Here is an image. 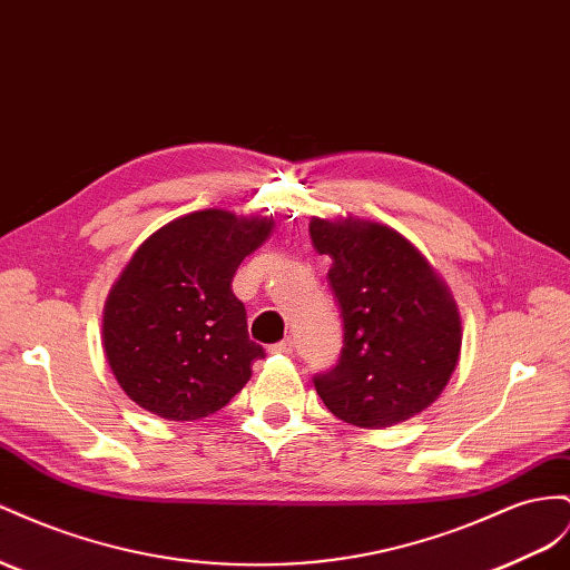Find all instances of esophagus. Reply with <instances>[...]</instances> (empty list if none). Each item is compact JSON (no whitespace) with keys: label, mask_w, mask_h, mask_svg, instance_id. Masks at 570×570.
Returning a JSON list of instances; mask_svg holds the SVG:
<instances>
[{"label":"esophagus","mask_w":570,"mask_h":570,"mask_svg":"<svg viewBox=\"0 0 570 570\" xmlns=\"http://www.w3.org/2000/svg\"><path fill=\"white\" fill-rule=\"evenodd\" d=\"M292 347H295V343H292V337H285V341L271 345V352H275V355H289Z\"/></svg>","instance_id":"34e87169"}]
</instances>
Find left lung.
Returning a JSON list of instances; mask_svg holds the SVG:
<instances>
[{
    "label": "left lung",
    "mask_w": 570,
    "mask_h": 570,
    "mask_svg": "<svg viewBox=\"0 0 570 570\" xmlns=\"http://www.w3.org/2000/svg\"><path fill=\"white\" fill-rule=\"evenodd\" d=\"M309 235L333 261L328 285L345 331L341 360L314 376L323 405L362 429L414 417L441 395L460 357L463 328L449 285L386 225L312 218Z\"/></svg>",
    "instance_id": "8db88e82"
}]
</instances>
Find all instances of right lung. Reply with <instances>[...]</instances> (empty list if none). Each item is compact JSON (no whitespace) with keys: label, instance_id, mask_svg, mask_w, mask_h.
Listing matches in <instances>:
<instances>
[{"label":"right lung","instance_id":"right-lung-1","mask_svg":"<svg viewBox=\"0 0 570 570\" xmlns=\"http://www.w3.org/2000/svg\"><path fill=\"white\" fill-rule=\"evenodd\" d=\"M273 218L196 210L153 233L105 302L102 347L136 405L175 422L218 412L252 379L264 347L249 341L233 278Z\"/></svg>","mask_w":570,"mask_h":570}]
</instances>
